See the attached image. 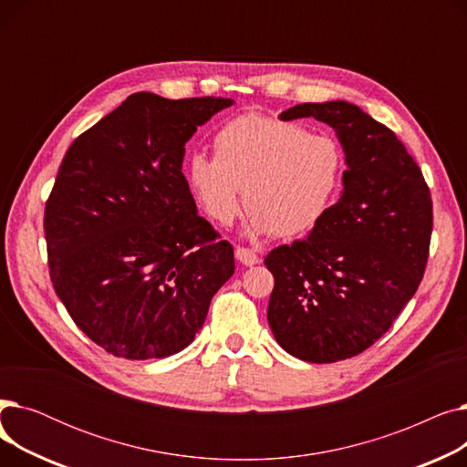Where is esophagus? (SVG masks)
<instances>
[{
    "mask_svg": "<svg viewBox=\"0 0 467 467\" xmlns=\"http://www.w3.org/2000/svg\"><path fill=\"white\" fill-rule=\"evenodd\" d=\"M234 255H236V259L242 263V265H246V266H252V265H257L261 259H259V255L254 252V250H250V248H236L234 250Z\"/></svg>",
    "mask_w": 467,
    "mask_h": 467,
    "instance_id": "esophagus-1",
    "label": "esophagus"
}]
</instances>
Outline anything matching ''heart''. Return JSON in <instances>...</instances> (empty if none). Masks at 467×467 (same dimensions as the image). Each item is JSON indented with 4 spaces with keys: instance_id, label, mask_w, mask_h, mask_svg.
I'll return each mask as SVG.
<instances>
[{
    "instance_id": "1",
    "label": "heart",
    "mask_w": 467,
    "mask_h": 467,
    "mask_svg": "<svg viewBox=\"0 0 467 467\" xmlns=\"http://www.w3.org/2000/svg\"><path fill=\"white\" fill-rule=\"evenodd\" d=\"M345 171L347 157L335 138L246 113L217 129L213 157L189 159L187 180L215 223H233L244 189L254 233L287 238L320 225L338 199Z\"/></svg>"
}]
</instances>
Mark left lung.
<instances>
[{
  "label": "left lung",
  "mask_w": 467,
  "mask_h": 467,
  "mask_svg": "<svg viewBox=\"0 0 467 467\" xmlns=\"http://www.w3.org/2000/svg\"><path fill=\"white\" fill-rule=\"evenodd\" d=\"M314 117L347 155L345 191L306 238L275 248L268 326L310 363L348 359L391 327L419 289L433 210L422 170L388 127L348 102L299 104L280 119Z\"/></svg>",
  "instance_id": "obj_1"
}]
</instances>
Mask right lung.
<instances>
[{
	"mask_svg": "<svg viewBox=\"0 0 467 467\" xmlns=\"http://www.w3.org/2000/svg\"><path fill=\"white\" fill-rule=\"evenodd\" d=\"M229 98L130 94L76 138L45 202L48 273L71 320L127 359L191 345L234 252L196 213L185 143Z\"/></svg>",
	"mask_w": 467,
	"mask_h": 467,
	"instance_id": "obj_1",
	"label": "right lung"
}]
</instances>
